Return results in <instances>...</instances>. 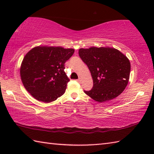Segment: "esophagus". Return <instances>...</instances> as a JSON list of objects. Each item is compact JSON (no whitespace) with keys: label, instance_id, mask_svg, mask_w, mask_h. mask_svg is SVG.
I'll use <instances>...</instances> for the list:
<instances>
[{"label":"esophagus","instance_id":"obj_1","mask_svg":"<svg viewBox=\"0 0 154 154\" xmlns=\"http://www.w3.org/2000/svg\"><path fill=\"white\" fill-rule=\"evenodd\" d=\"M77 81V82H78V83H80L81 82V77H79V79H78Z\"/></svg>","mask_w":154,"mask_h":154}]
</instances>
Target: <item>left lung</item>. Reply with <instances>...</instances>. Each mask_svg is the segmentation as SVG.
<instances>
[{
  "mask_svg": "<svg viewBox=\"0 0 154 154\" xmlns=\"http://www.w3.org/2000/svg\"><path fill=\"white\" fill-rule=\"evenodd\" d=\"M79 55L91 71L92 89L84 91L99 103L112 100L122 93L128 83L130 63L126 55L115 48H81Z\"/></svg>",
  "mask_w": 154,
  "mask_h": 154,
  "instance_id": "obj_1",
  "label": "left lung"
}]
</instances>
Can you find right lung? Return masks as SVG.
<instances>
[{
  "instance_id": "1",
  "label": "right lung",
  "mask_w": 154,
  "mask_h": 154,
  "mask_svg": "<svg viewBox=\"0 0 154 154\" xmlns=\"http://www.w3.org/2000/svg\"><path fill=\"white\" fill-rule=\"evenodd\" d=\"M74 51L62 47L32 48L23 59L20 70L25 89L35 99L46 103L63 95L69 81L65 63Z\"/></svg>"
}]
</instances>
